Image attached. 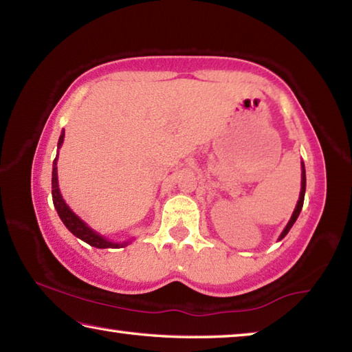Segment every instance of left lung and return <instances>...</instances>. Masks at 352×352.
<instances>
[{
	"label": "left lung",
	"instance_id": "1",
	"mask_svg": "<svg viewBox=\"0 0 352 352\" xmlns=\"http://www.w3.org/2000/svg\"><path fill=\"white\" fill-rule=\"evenodd\" d=\"M301 168H302V172H301V192H300V200H298V204H296V206H295V211H294V214H292L289 223L285 225L284 231L281 233V236H279V241H281L283 237H285V234L289 233V230L292 228V226H294L295 220L298 219V216H300V212H301L302 204H305V192H306V169H305V163L301 164Z\"/></svg>",
	"mask_w": 352,
	"mask_h": 352
}]
</instances>
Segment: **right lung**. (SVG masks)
Wrapping results in <instances>:
<instances>
[{"label":"right lung","mask_w":352,"mask_h":352,"mask_svg":"<svg viewBox=\"0 0 352 352\" xmlns=\"http://www.w3.org/2000/svg\"><path fill=\"white\" fill-rule=\"evenodd\" d=\"M65 138V130H62L60 138H58V144L57 147L60 148L62 142ZM52 201H54V208L57 210L58 217L62 219V222L65 226L73 233L76 237H79L83 242H87L88 245L96 247V248H119V247H126L127 242L122 243H116V242H110L109 239H105L104 236H100L96 231L91 230L80 217H77L76 214L69 210V206L65 204V200L60 194V189H58V178H57V157L52 163Z\"/></svg>","instance_id":"add662e5"}]
</instances>
